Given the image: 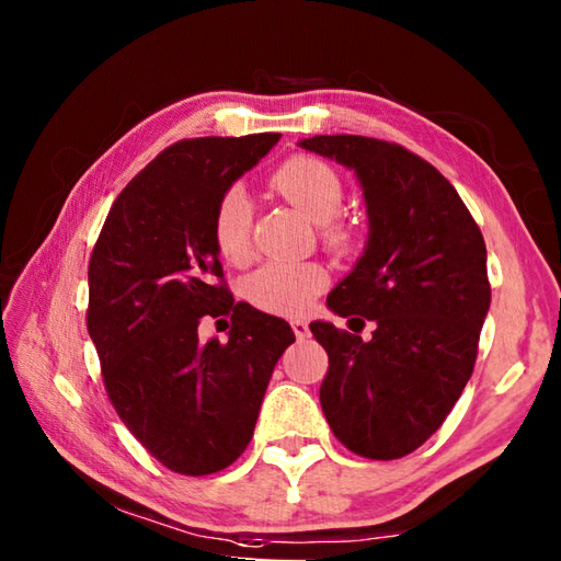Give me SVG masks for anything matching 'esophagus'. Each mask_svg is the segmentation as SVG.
<instances>
[{
    "mask_svg": "<svg viewBox=\"0 0 561 561\" xmlns=\"http://www.w3.org/2000/svg\"><path fill=\"white\" fill-rule=\"evenodd\" d=\"M291 329H294V334H297V339L301 341V339H309V324L304 319H297V321H291Z\"/></svg>",
    "mask_w": 561,
    "mask_h": 561,
    "instance_id": "34e87169",
    "label": "esophagus"
}]
</instances>
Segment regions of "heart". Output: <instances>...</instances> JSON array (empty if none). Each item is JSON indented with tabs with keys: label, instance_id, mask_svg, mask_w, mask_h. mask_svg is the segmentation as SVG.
Instances as JSON below:
<instances>
[{
	"label": "heart",
	"instance_id": "heart-1",
	"mask_svg": "<svg viewBox=\"0 0 561 561\" xmlns=\"http://www.w3.org/2000/svg\"><path fill=\"white\" fill-rule=\"evenodd\" d=\"M270 187L319 227L321 244L334 254H348L358 242L354 225L339 217L344 183L324 160L291 156L270 175ZM252 205L244 190L230 187L213 215V242L225 260L240 262L250 250ZM327 287V272L317 262H270L244 279V299L254 309L277 317H299Z\"/></svg>",
	"mask_w": 561,
	"mask_h": 561
}]
</instances>
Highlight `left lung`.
Returning <instances> with one entry per match:
<instances>
[{"instance_id":"obj_1","label":"left lung","mask_w":561,"mask_h":561,"mask_svg":"<svg viewBox=\"0 0 561 561\" xmlns=\"http://www.w3.org/2000/svg\"><path fill=\"white\" fill-rule=\"evenodd\" d=\"M299 146L354 170L371 225L364 257L327 299L354 334L309 324L329 356L321 411L351 453L403 458L440 428L472 376L490 309L485 240L458 190L408 148L366 136ZM366 320L368 342L357 336Z\"/></svg>"}]
</instances>
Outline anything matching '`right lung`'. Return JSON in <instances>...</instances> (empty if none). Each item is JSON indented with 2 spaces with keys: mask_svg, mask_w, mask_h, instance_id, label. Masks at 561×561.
I'll return each instance as SVG.
<instances>
[{
  "mask_svg": "<svg viewBox=\"0 0 561 561\" xmlns=\"http://www.w3.org/2000/svg\"><path fill=\"white\" fill-rule=\"evenodd\" d=\"M279 133L185 138L121 190L89 262L87 327L113 408L136 440L178 474L225 470L252 440L287 321L234 301L213 242L220 197ZM207 316L231 339L203 345Z\"/></svg>",
  "mask_w": 561,
  "mask_h": 561,
  "instance_id": "1",
  "label": "right lung"
}]
</instances>
